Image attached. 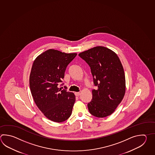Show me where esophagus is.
Segmentation results:
<instances>
[{"label":"esophagus","mask_w":155,"mask_h":155,"mask_svg":"<svg viewBox=\"0 0 155 155\" xmlns=\"http://www.w3.org/2000/svg\"><path fill=\"white\" fill-rule=\"evenodd\" d=\"M74 94L76 95V96H79V95L81 94L80 92H75Z\"/></svg>","instance_id":"esophagus-1"}]
</instances>
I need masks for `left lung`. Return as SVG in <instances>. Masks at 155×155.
<instances>
[{
    "instance_id": "obj_1",
    "label": "left lung",
    "mask_w": 155,
    "mask_h": 155,
    "mask_svg": "<svg viewBox=\"0 0 155 155\" xmlns=\"http://www.w3.org/2000/svg\"><path fill=\"white\" fill-rule=\"evenodd\" d=\"M91 67L97 89L92 91L88 104L91 114L104 117L114 113L122 101L126 91L123 67L117 54L108 48L96 46L79 53Z\"/></svg>"
}]
</instances>
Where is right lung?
I'll return each instance as SVG.
<instances>
[{"instance_id":"obj_1","label":"right lung","mask_w":155,"mask_h":155,"mask_svg":"<svg viewBox=\"0 0 155 155\" xmlns=\"http://www.w3.org/2000/svg\"><path fill=\"white\" fill-rule=\"evenodd\" d=\"M77 54L49 49L38 55L29 78L32 96L38 109L49 120L61 123L72 114L76 101L72 92L60 88L67 66Z\"/></svg>"}]
</instances>
